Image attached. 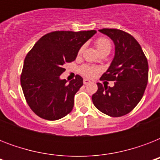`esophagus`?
<instances>
[{
  "instance_id": "1",
  "label": "esophagus",
  "mask_w": 160,
  "mask_h": 160,
  "mask_svg": "<svg viewBox=\"0 0 160 160\" xmlns=\"http://www.w3.org/2000/svg\"><path fill=\"white\" fill-rule=\"evenodd\" d=\"M84 84L85 85H88V84H90V83H91V81H90V80H88V79H84Z\"/></svg>"
}]
</instances>
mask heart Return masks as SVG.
I'll return each mask as SVG.
<instances>
[{
  "mask_svg": "<svg viewBox=\"0 0 160 160\" xmlns=\"http://www.w3.org/2000/svg\"><path fill=\"white\" fill-rule=\"evenodd\" d=\"M95 46L97 47L98 51H100V54H105L110 52L111 50V43L109 40L105 37H100L97 39L95 41ZM83 48H80L79 51V55L82 53ZM98 68L94 67V66H90V65H83L82 67L80 68V72L82 73L86 77H93L94 75L98 72Z\"/></svg>",
  "mask_w": 160,
  "mask_h": 160,
  "instance_id": "b5f03b06",
  "label": "heart"
}]
</instances>
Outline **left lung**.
<instances>
[{
  "label": "left lung",
  "mask_w": 160,
  "mask_h": 160,
  "mask_svg": "<svg viewBox=\"0 0 160 160\" xmlns=\"http://www.w3.org/2000/svg\"><path fill=\"white\" fill-rule=\"evenodd\" d=\"M100 32L114 44V56L100 80L114 81L113 87L97 83L92 101L100 111L111 117L125 115L141 100L147 86L149 65L138 41L129 34L117 29H102Z\"/></svg>",
  "instance_id": "obj_1"
}]
</instances>
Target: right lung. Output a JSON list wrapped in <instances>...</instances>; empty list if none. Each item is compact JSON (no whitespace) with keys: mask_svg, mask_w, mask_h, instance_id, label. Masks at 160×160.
Returning <instances> with one entry per match:
<instances>
[{"mask_svg":"<svg viewBox=\"0 0 160 160\" xmlns=\"http://www.w3.org/2000/svg\"><path fill=\"white\" fill-rule=\"evenodd\" d=\"M96 31H54L39 40L24 60L21 85L27 104L39 117L60 119L71 112L83 78L61 80L65 63L75 60L84 44Z\"/></svg>","mask_w":160,"mask_h":160,"instance_id":"add662e5","label":"right lung"}]
</instances>
